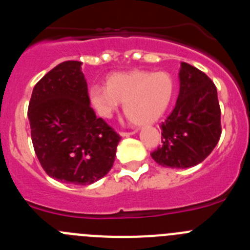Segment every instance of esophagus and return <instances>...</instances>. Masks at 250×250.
<instances>
[{"label": "esophagus", "mask_w": 250, "mask_h": 250, "mask_svg": "<svg viewBox=\"0 0 250 250\" xmlns=\"http://www.w3.org/2000/svg\"><path fill=\"white\" fill-rule=\"evenodd\" d=\"M136 131H138V130H132V131H120V135L123 136V138H125V136L134 135V134H135Z\"/></svg>", "instance_id": "1"}]
</instances>
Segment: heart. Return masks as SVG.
Segmentation results:
<instances>
[{
  "label": "heart",
  "instance_id": "heart-1",
  "mask_svg": "<svg viewBox=\"0 0 250 250\" xmlns=\"http://www.w3.org/2000/svg\"><path fill=\"white\" fill-rule=\"evenodd\" d=\"M90 101L103 118H111L119 103L135 125H149L165 114L174 95L173 77L167 72L132 70L107 77L106 86L92 85Z\"/></svg>",
  "mask_w": 250,
  "mask_h": 250
}]
</instances>
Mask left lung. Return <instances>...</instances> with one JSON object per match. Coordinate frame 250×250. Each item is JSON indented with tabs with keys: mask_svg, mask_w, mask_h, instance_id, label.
Here are the masks:
<instances>
[{
	"mask_svg": "<svg viewBox=\"0 0 250 250\" xmlns=\"http://www.w3.org/2000/svg\"><path fill=\"white\" fill-rule=\"evenodd\" d=\"M179 80L175 107L161 123V145L151 152V158L161 167L185 169L202 163L213 151L222 125L213 81L187 62H182Z\"/></svg>",
	"mask_w": 250,
	"mask_h": 250,
	"instance_id": "obj_1",
	"label": "left lung"
}]
</instances>
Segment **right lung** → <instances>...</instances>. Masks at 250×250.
<instances>
[{
    "label": "right lung",
    "instance_id": "1",
    "mask_svg": "<svg viewBox=\"0 0 250 250\" xmlns=\"http://www.w3.org/2000/svg\"><path fill=\"white\" fill-rule=\"evenodd\" d=\"M80 61H65L35 85L28 104L40 164L59 182L89 185L109 173L120 135L90 106Z\"/></svg>",
    "mask_w": 250,
    "mask_h": 250
}]
</instances>
